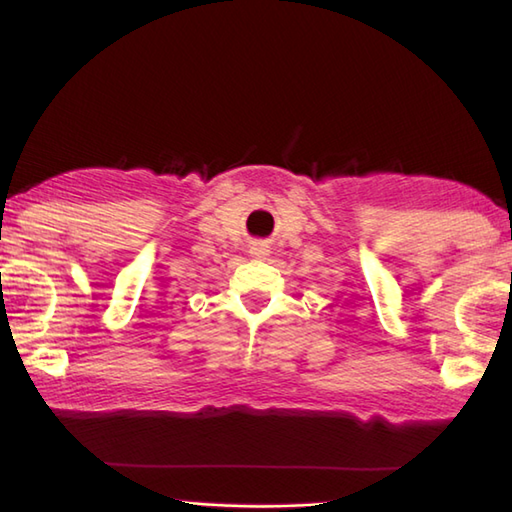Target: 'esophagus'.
I'll use <instances>...</instances> for the list:
<instances>
[{
  "instance_id": "esophagus-1",
  "label": "esophagus",
  "mask_w": 512,
  "mask_h": 512,
  "mask_svg": "<svg viewBox=\"0 0 512 512\" xmlns=\"http://www.w3.org/2000/svg\"><path fill=\"white\" fill-rule=\"evenodd\" d=\"M250 255H253V257H257V259H264L266 255H268V246L266 244H253V246H250Z\"/></svg>"
}]
</instances>
